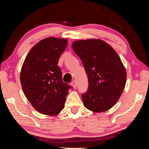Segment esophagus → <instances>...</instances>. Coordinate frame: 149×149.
Listing matches in <instances>:
<instances>
[{"mask_svg": "<svg viewBox=\"0 0 149 149\" xmlns=\"http://www.w3.org/2000/svg\"><path fill=\"white\" fill-rule=\"evenodd\" d=\"M71 85H72V86L73 87V88L74 89H76L77 88V83L75 81H73L72 83H71Z\"/></svg>", "mask_w": 149, "mask_h": 149, "instance_id": "1", "label": "esophagus"}]
</instances>
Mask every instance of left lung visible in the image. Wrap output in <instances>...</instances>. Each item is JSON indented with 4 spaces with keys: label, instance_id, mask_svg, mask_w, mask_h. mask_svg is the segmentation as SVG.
I'll list each match as a JSON object with an SVG mask.
<instances>
[{
    "label": "left lung",
    "instance_id": "obj_1",
    "mask_svg": "<svg viewBox=\"0 0 149 149\" xmlns=\"http://www.w3.org/2000/svg\"><path fill=\"white\" fill-rule=\"evenodd\" d=\"M72 47L88 77V90L81 95L85 108L95 113L111 109L123 93L127 79L119 55L101 39L75 40Z\"/></svg>",
    "mask_w": 149,
    "mask_h": 149
}]
</instances>
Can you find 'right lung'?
Segmentation results:
<instances>
[{
    "label": "right lung",
    "instance_id": "add662e5",
    "mask_svg": "<svg viewBox=\"0 0 149 149\" xmlns=\"http://www.w3.org/2000/svg\"><path fill=\"white\" fill-rule=\"evenodd\" d=\"M67 45L66 38H44L30 49L22 65L20 82L24 95L43 115H57L64 108L70 86L62 81L58 63Z\"/></svg>",
    "mask_w": 149,
    "mask_h": 149
}]
</instances>
